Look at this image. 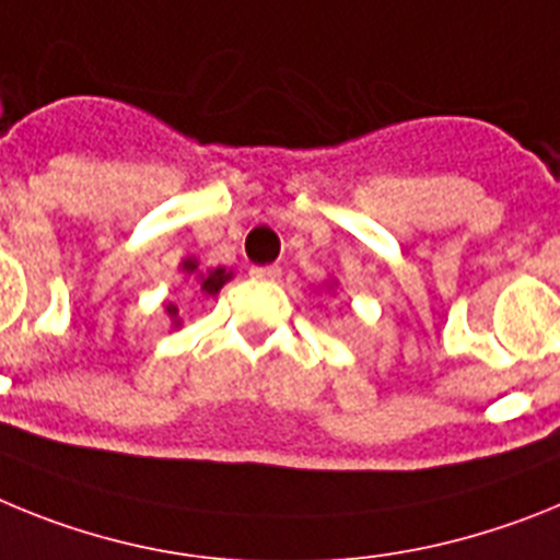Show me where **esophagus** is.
I'll return each mask as SVG.
<instances>
[{"label": "esophagus", "instance_id": "obj_1", "mask_svg": "<svg viewBox=\"0 0 560 560\" xmlns=\"http://www.w3.org/2000/svg\"><path fill=\"white\" fill-rule=\"evenodd\" d=\"M281 276L279 265H265V267H250V279L256 281H276Z\"/></svg>", "mask_w": 560, "mask_h": 560}]
</instances>
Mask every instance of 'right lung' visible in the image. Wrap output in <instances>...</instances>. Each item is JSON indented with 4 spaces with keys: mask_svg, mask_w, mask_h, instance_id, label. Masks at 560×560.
<instances>
[{
    "mask_svg": "<svg viewBox=\"0 0 560 560\" xmlns=\"http://www.w3.org/2000/svg\"><path fill=\"white\" fill-rule=\"evenodd\" d=\"M179 270L186 276H194L197 279V287H199V293H206V295H217L225 287V281L233 279V273H228L225 267H213V270H199V261L197 259H186L183 265H179ZM165 313H168V318L174 320V324H179V310L177 304H165Z\"/></svg>",
    "mask_w": 560,
    "mask_h": 560,
    "instance_id": "obj_1",
    "label": "right lung"
}]
</instances>
